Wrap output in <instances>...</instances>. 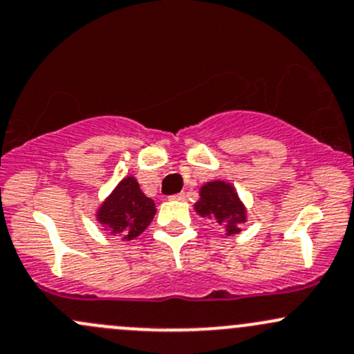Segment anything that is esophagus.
Masks as SVG:
<instances>
[{"label":"esophagus","instance_id":"1","mask_svg":"<svg viewBox=\"0 0 354 354\" xmlns=\"http://www.w3.org/2000/svg\"><path fill=\"white\" fill-rule=\"evenodd\" d=\"M170 199H174V201H184V199H185V194H184V192L174 194V196H170Z\"/></svg>","mask_w":354,"mask_h":354}]
</instances>
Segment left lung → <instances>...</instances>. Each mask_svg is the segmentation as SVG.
Segmentation results:
<instances>
[{"instance_id":"8db88e82","label":"left lung","mask_w":354,"mask_h":354,"mask_svg":"<svg viewBox=\"0 0 354 354\" xmlns=\"http://www.w3.org/2000/svg\"><path fill=\"white\" fill-rule=\"evenodd\" d=\"M197 214L212 219L219 224L224 234L239 233V226L245 223V207L239 203L238 194L226 182H209L201 189V199L196 203Z\"/></svg>"}]
</instances>
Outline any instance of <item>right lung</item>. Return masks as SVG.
Returning <instances> with one entry per match:
<instances>
[{
	"label": "right lung",
	"mask_w": 354,
	"mask_h": 354,
	"mask_svg": "<svg viewBox=\"0 0 354 354\" xmlns=\"http://www.w3.org/2000/svg\"><path fill=\"white\" fill-rule=\"evenodd\" d=\"M155 211V203L140 191L138 182L127 177L100 207L97 219L113 236L128 241L147 230Z\"/></svg>",
	"instance_id": "1"
}]
</instances>
